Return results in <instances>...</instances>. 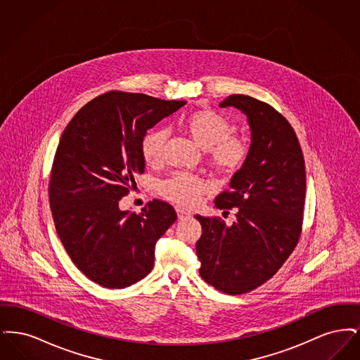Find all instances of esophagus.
<instances>
[{
  "label": "esophagus",
  "mask_w": 360,
  "mask_h": 360,
  "mask_svg": "<svg viewBox=\"0 0 360 360\" xmlns=\"http://www.w3.org/2000/svg\"><path fill=\"white\" fill-rule=\"evenodd\" d=\"M176 214H178V219H179V220L188 219V217H191V216H193L190 212L185 210V209H182V207H176Z\"/></svg>",
  "instance_id": "34e87169"
}]
</instances>
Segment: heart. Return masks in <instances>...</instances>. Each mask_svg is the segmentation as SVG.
I'll list each match as a JSON object with an SVG mask.
<instances>
[{"mask_svg":"<svg viewBox=\"0 0 360 360\" xmlns=\"http://www.w3.org/2000/svg\"><path fill=\"white\" fill-rule=\"evenodd\" d=\"M195 144L204 148L209 165L223 174H235L245 165L250 156V141L239 134H233L229 120L210 109H197L181 120ZM169 134L163 128L148 131L141 140V156L148 166H158L165 154ZM212 190L204 179L179 172L159 184V193L172 202L182 206L195 205L201 195Z\"/></svg>","mask_w":360,"mask_h":360,"instance_id":"heart-1","label":"heart"}]
</instances>
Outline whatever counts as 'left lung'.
<instances>
[{
    "instance_id": "1",
    "label": "left lung",
    "mask_w": 360,
    "mask_h": 360,
    "mask_svg": "<svg viewBox=\"0 0 360 360\" xmlns=\"http://www.w3.org/2000/svg\"><path fill=\"white\" fill-rule=\"evenodd\" d=\"M220 106L247 116L251 150L231 188L214 200L219 209H236V221L228 226L197 214L202 235L195 251L206 283L238 295L273 278L294 251L302 231L307 175L297 135L271 105L232 94Z\"/></svg>"
}]
</instances>
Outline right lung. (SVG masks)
I'll use <instances>...</instances> for the list:
<instances>
[{"mask_svg": "<svg viewBox=\"0 0 360 360\" xmlns=\"http://www.w3.org/2000/svg\"><path fill=\"white\" fill-rule=\"evenodd\" d=\"M184 105L108 91L81 108L62 134L49 188L52 219L72 263L103 288H128L150 274L155 244L176 220L165 201L136 214L121 210L120 200L144 172V135Z\"/></svg>", "mask_w": 360, "mask_h": 360, "instance_id": "right-lung-1", "label": "right lung"}]
</instances>
